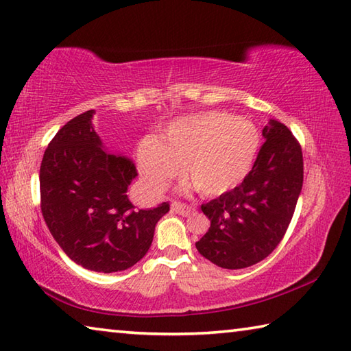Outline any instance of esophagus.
Returning a JSON list of instances; mask_svg holds the SVG:
<instances>
[{"instance_id": "1", "label": "esophagus", "mask_w": 351, "mask_h": 351, "mask_svg": "<svg viewBox=\"0 0 351 351\" xmlns=\"http://www.w3.org/2000/svg\"><path fill=\"white\" fill-rule=\"evenodd\" d=\"M171 212H175L178 215H182V216H189L190 213H193V207L192 206H187V204H182V202H171Z\"/></svg>"}]
</instances>
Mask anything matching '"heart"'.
<instances>
[{
	"label": "heart",
	"instance_id": "1",
	"mask_svg": "<svg viewBox=\"0 0 351 351\" xmlns=\"http://www.w3.org/2000/svg\"><path fill=\"white\" fill-rule=\"evenodd\" d=\"M261 136L250 121L227 112H206L176 119L161 138L145 136L136 147L144 182L161 192L184 173L204 196L227 193L244 181L258 155Z\"/></svg>",
	"mask_w": 351,
	"mask_h": 351
}]
</instances>
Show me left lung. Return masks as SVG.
<instances>
[{"label":"left lung","instance_id":"obj_1","mask_svg":"<svg viewBox=\"0 0 351 351\" xmlns=\"http://www.w3.org/2000/svg\"><path fill=\"white\" fill-rule=\"evenodd\" d=\"M265 143L238 187L202 204L210 219L196 242L204 258L222 269H245L269 256L289 228L302 190V150L276 119L263 129Z\"/></svg>","mask_w":351,"mask_h":351}]
</instances>
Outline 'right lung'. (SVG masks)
<instances>
[{
	"mask_svg": "<svg viewBox=\"0 0 351 351\" xmlns=\"http://www.w3.org/2000/svg\"><path fill=\"white\" fill-rule=\"evenodd\" d=\"M87 110L58 130L40 169L41 212L67 256L87 270L123 271L149 252L169 202L136 210L127 189L138 176L130 158L110 154Z\"/></svg>",
	"mask_w": 351,
	"mask_h": 351,
	"instance_id": "add662e5",
	"label": "right lung"
}]
</instances>
